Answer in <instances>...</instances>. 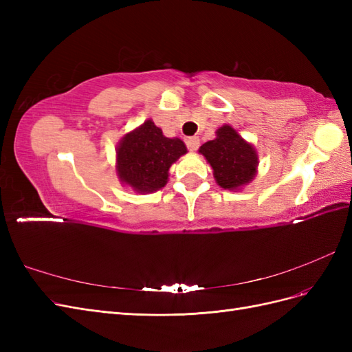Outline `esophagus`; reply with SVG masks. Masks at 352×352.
Here are the masks:
<instances>
[{"label":"esophagus","instance_id":"obj_1","mask_svg":"<svg viewBox=\"0 0 352 352\" xmlns=\"http://www.w3.org/2000/svg\"><path fill=\"white\" fill-rule=\"evenodd\" d=\"M186 145L189 148V151H197L199 146V138L198 136H190L186 140Z\"/></svg>","mask_w":352,"mask_h":352}]
</instances>
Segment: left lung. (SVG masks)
Wrapping results in <instances>:
<instances>
[{
    "mask_svg": "<svg viewBox=\"0 0 352 352\" xmlns=\"http://www.w3.org/2000/svg\"><path fill=\"white\" fill-rule=\"evenodd\" d=\"M212 168L216 184L228 190L243 189L258 172V154L251 142L245 141L235 127L223 124L216 131V138L199 146Z\"/></svg>",
    "mask_w": 352,
    "mask_h": 352,
    "instance_id": "8db88e82",
    "label": "left lung"
}]
</instances>
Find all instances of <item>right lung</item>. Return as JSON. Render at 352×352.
Wrapping results in <instances>:
<instances>
[{
	"label": "right lung",
	"instance_id": "obj_1",
	"mask_svg": "<svg viewBox=\"0 0 352 352\" xmlns=\"http://www.w3.org/2000/svg\"><path fill=\"white\" fill-rule=\"evenodd\" d=\"M188 153L179 138H167L151 119L127 132L116 146V173L122 185L150 194L167 185L168 170Z\"/></svg>",
	"mask_w": 352,
	"mask_h": 352
}]
</instances>
